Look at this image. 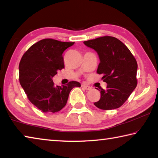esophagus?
<instances>
[{"label":"esophagus","instance_id":"obj_1","mask_svg":"<svg viewBox=\"0 0 158 158\" xmlns=\"http://www.w3.org/2000/svg\"><path fill=\"white\" fill-rule=\"evenodd\" d=\"M82 88L85 90H89L91 89V88H90L89 85H82Z\"/></svg>","mask_w":158,"mask_h":158}]
</instances>
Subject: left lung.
Segmentation results:
<instances>
[{
    "label": "left lung",
    "mask_w": 158,
    "mask_h": 158,
    "mask_svg": "<svg viewBox=\"0 0 158 158\" xmlns=\"http://www.w3.org/2000/svg\"><path fill=\"white\" fill-rule=\"evenodd\" d=\"M97 52L100 58L97 73L103 74L107 84L101 89L100 100L94 105L103 110L119 108L125 102L137 85V63L129 49L118 39L103 36L84 42Z\"/></svg>",
    "instance_id": "1"
}]
</instances>
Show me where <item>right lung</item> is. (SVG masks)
<instances>
[{"label":"right lung","instance_id":"1","mask_svg":"<svg viewBox=\"0 0 158 158\" xmlns=\"http://www.w3.org/2000/svg\"><path fill=\"white\" fill-rule=\"evenodd\" d=\"M74 42L51 38L36 42L23 53L20 60L19 82L31 102L44 113H55L66 105L69 92L80 83L54 85L52 77L65 68L63 53Z\"/></svg>","mask_w":158,"mask_h":158}]
</instances>
